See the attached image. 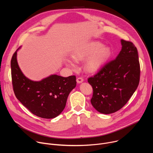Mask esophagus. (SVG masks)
<instances>
[{"mask_svg":"<svg viewBox=\"0 0 153 153\" xmlns=\"http://www.w3.org/2000/svg\"><path fill=\"white\" fill-rule=\"evenodd\" d=\"M77 82L78 83H82L83 81V77H77Z\"/></svg>","mask_w":153,"mask_h":153,"instance_id":"1","label":"esophagus"}]
</instances>
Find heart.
I'll return each instance as SVG.
<instances>
[{
    "instance_id": "heart-1",
    "label": "heart",
    "mask_w": 153,
    "mask_h": 153,
    "mask_svg": "<svg viewBox=\"0 0 153 153\" xmlns=\"http://www.w3.org/2000/svg\"><path fill=\"white\" fill-rule=\"evenodd\" d=\"M110 54V48L103 47L102 43L98 42H93L74 51L72 54V57L76 60H80L90 56L85 62V68L89 72H94L102 66ZM67 63L70 65H73L71 60H68Z\"/></svg>"
}]
</instances>
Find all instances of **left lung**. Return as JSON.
<instances>
[{
  "label": "left lung",
  "instance_id": "1",
  "mask_svg": "<svg viewBox=\"0 0 153 153\" xmlns=\"http://www.w3.org/2000/svg\"><path fill=\"white\" fill-rule=\"evenodd\" d=\"M122 50L116 59L107 62L88 79L93 90L91 103L97 111L111 114L121 109L136 90L140 68L137 48L121 40Z\"/></svg>",
  "mask_w": 153,
  "mask_h": 153
}]
</instances>
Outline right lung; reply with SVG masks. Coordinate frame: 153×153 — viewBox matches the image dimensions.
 I'll return each mask as SVG.
<instances>
[{
  "label": "right lung",
  "mask_w": 153,
  "mask_h": 153,
  "mask_svg": "<svg viewBox=\"0 0 153 153\" xmlns=\"http://www.w3.org/2000/svg\"><path fill=\"white\" fill-rule=\"evenodd\" d=\"M17 50L11 60L12 84L16 97L38 117H57L64 110L70 93L76 86V77L51 75L39 82L32 81L24 75L19 67Z\"/></svg>",
  "instance_id": "add662e5"
}]
</instances>
